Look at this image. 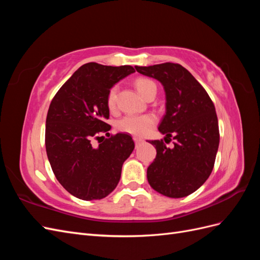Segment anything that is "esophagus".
Masks as SVG:
<instances>
[{"instance_id": "1", "label": "esophagus", "mask_w": 260, "mask_h": 260, "mask_svg": "<svg viewBox=\"0 0 260 260\" xmlns=\"http://www.w3.org/2000/svg\"><path fill=\"white\" fill-rule=\"evenodd\" d=\"M133 140H135V142H136V145L138 146V145H140L141 143H143L144 142V140L143 139H141V138H133Z\"/></svg>"}]
</instances>
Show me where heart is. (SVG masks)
<instances>
[{
  "label": "heart",
  "mask_w": 260,
  "mask_h": 260,
  "mask_svg": "<svg viewBox=\"0 0 260 260\" xmlns=\"http://www.w3.org/2000/svg\"><path fill=\"white\" fill-rule=\"evenodd\" d=\"M136 88L144 99L152 90H156V84L146 78H139L136 80ZM117 101V86L114 85L107 94V106L114 109ZM155 123V118L152 115H127L116 122L117 129L129 133L132 136H143Z\"/></svg>",
  "instance_id": "b5f03b06"
}]
</instances>
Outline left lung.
I'll list each match as a JSON object with an SVG mask.
<instances>
[{"mask_svg": "<svg viewBox=\"0 0 260 260\" xmlns=\"http://www.w3.org/2000/svg\"><path fill=\"white\" fill-rule=\"evenodd\" d=\"M137 72L155 78L166 92V115L158 130L175 140L169 149L164 140L149 141L156 157L147 168L148 183L155 191L172 199L195 192L210 176L219 146L215 105L206 90L180 64L140 67Z\"/></svg>", "mask_w": 260, "mask_h": 260, "instance_id": "8db88e82", "label": "left lung"}]
</instances>
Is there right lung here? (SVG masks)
Returning <instances> with one entry per match:
<instances>
[{"mask_svg":"<svg viewBox=\"0 0 260 260\" xmlns=\"http://www.w3.org/2000/svg\"><path fill=\"white\" fill-rule=\"evenodd\" d=\"M135 72L127 65L88 62L76 70L51 102L45 124L46 154L58 182L78 199L102 200L119 182L122 164L135 142L127 133L109 136L107 94ZM102 137L105 140L100 141ZM95 139L99 146L92 144Z\"/></svg>","mask_w":260,"mask_h":260,"instance_id":"add662e5","label":"right lung"}]
</instances>
